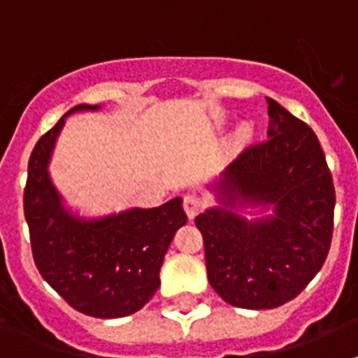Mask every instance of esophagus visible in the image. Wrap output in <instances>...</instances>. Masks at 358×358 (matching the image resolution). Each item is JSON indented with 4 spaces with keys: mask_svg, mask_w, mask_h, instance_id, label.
<instances>
[{
    "mask_svg": "<svg viewBox=\"0 0 358 358\" xmlns=\"http://www.w3.org/2000/svg\"><path fill=\"white\" fill-rule=\"evenodd\" d=\"M182 206H185L188 218L192 220V218H195V215L202 210V199L199 197L197 194H188L185 197V201H182Z\"/></svg>",
    "mask_w": 358,
    "mask_h": 358,
    "instance_id": "34e87169",
    "label": "esophagus"
}]
</instances>
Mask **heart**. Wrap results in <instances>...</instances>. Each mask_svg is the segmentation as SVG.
Segmentation results:
<instances>
[{
	"label": "heart",
	"instance_id": "1",
	"mask_svg": "<svg viewBox=\"0 0 358 358\" xmlns=\"http://www.w3.org/2000/svg\"><path fill=\"white\" fill-rule=\"evenodd\" d=\"M245 134H248V129L245 127L238 129V132H236V136H238V138H245Z\"/></svg>",
	"mask_w": 358,
	"mask_h": 358
}]
</instances>
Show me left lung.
Returning <instances> with one entry per match:
<instances>
[{"instance_id": "1", "label": "left lung", "mask_w": 358, "mask_h": 358, "mask_svg": "<svg viewBox=\"0 0 358 358\" xmlns=\"http://www.w3.org/2000/svg\"><path fill=\"white\" fill-rule=\"evenodd\" d=\"M267 140L248 147L211 189L222 206L195 217L210 285L238 308L285 305L321 271L334 233L335 188L317 136L267 98ZM235 206L273 209L248 221Z\"/></svg>"}]
</instances>
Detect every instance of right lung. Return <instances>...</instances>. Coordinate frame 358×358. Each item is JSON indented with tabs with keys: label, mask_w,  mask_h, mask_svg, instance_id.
<instances>
[{
	"label": "right lung",
	"mask_w": 358,
	"mask_h": 358,
	"mask_svg": "<svg viewBox=\"0 0 358 358\" xmlns=\"http://www.w3.org/2000/svg\"><path fill=\"white\" fill-rule=\"evenodd\" d=\"M68 110L31 150L24 186V218L41 276L75 310L116 319L143 308L159 289V268L176 231L186 224L182 199L157 208H131L85 220L62 204L48 164Z\"/></svg>",
	"instance_id": "add662e5"
}]
</instances>
